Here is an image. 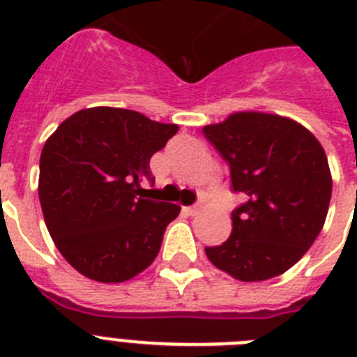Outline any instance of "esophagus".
<instances>
[{"instance_id":"34e87169","label":"esophagus","mask_w":357,"mask_h":357,"mask_svg":"<svg viewBox=\"0 0 357 357\" xmlns=\"http://www.w3.org/2000/svg\"><path fill=\"white\" fill-rule=\"evenodd\" d=\"M185 214H189V216H195V214L200 213V206H189V207H184Z\"/></svg>"}]
</instances>
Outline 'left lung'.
<instances>
[{"instance_id":"1","label":"left lung","mask_w":357,"mask_h":357,"mask_svg":"<svg viewBox=\"0 0 357 357\" xmlns=\"http://www.w3.org/2000/svg\"><path fill=\"white\" fill-rule=\"evenodd\" d=\"M230 168L232 191L247 202L232 211V234L206 247L207 259L243 282L284 273L320 234L333 178L326 151L301 123L264 112H236L204 127Z\"/></svg>"}]
</instances>
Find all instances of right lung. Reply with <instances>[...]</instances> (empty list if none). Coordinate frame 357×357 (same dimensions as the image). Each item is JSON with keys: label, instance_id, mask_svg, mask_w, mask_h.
I'll return each mask as SVG.
<instances>
[{"label": "right lung", "instance_id": "1", "mask_svg": "<svg viewBox=\"0 0 357 357\" xmlns=\"http://www.w3.org/2000/svg\"><path fill=\"white\" fill-rule=\"evenodd\" d=\"M176 125L93 107L69 116L44 143L39 200L55 247L77 272L125 282L146 270L181 207L144 198L150 159Z\"/></svg>", "mask_w": 357, "mask_h": 357}]
</instances>
